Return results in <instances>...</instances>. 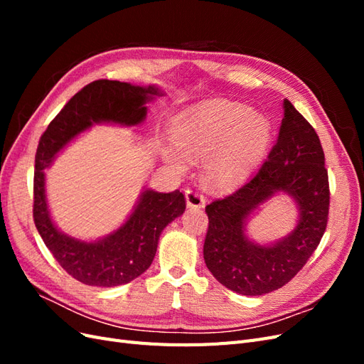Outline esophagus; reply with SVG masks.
<instances>
[{
  "label": "esophagus",
  "instance_id": "1",
  "mask_svg": "<svg viewBox=\"0 0 364 364\" xmlns=\"http://www.w3.org/2000/svg\"><path fill=\"white\" fill-rule=\"evenodd\" d=\"M185 199H186V206L188 208H203L205 206L203 196L194 190H186Z\"/></svg>",
  "mask_w": 364,
  "mask_h": 364
}]
</instances>
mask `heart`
I'll use <instances>...</instances> for the list:
<instances>
[{"mask_svg": "<svg viewBox=\"0 0 364 364\" xmlns=\"http://www.w3.org/2000/svg\"><path fill=\"white\" fill-rule=\"evenodd\" d=\"M273 129L262 112L228 100H208L176 118L171 136L178 149L162 156L185 173L191 161L203 162L205 181L218 190L243 182L266 156Z\"/></svg>", "mask_w": 364, "mask_h": 364, "instance_id": "b5f03b06", "label": "heart"}]
</instances>
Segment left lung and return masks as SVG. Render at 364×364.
<instances>
[{
	"label": "left lung",
	"instance_id": "1",
	"mask_svg": "<svg viewBox=\"0 0 364 364\" xmlns=\"http://www.w3.org/2000/svg\"><path fill=\"white\" fill-rule=\"evenodd\" d=\"M282 109L277 144L258 171L205 209L206 267L226 289L245 296H261L287 284L313 255L326 229L329 186L321 141L289 100ZM279 193L295 202L296 225L279 240L258 244L247 234V225Z\"/></svg>",
	"mask_w": 364,
	"mask_h": 364
}]
</instances>
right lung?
<instances>
[{
	"label": "right lung",
	"instance_id": "right-lung-1",
	"mask_svg": "<svg viewBox=\"0 0 364 364\" xmlns=\"http://www.w3.org/2000/svg\"><path fill=\"white\" fill-rule=\"evenodd\" d=\"M156 85L118 80L86 85L63 106L41 136L35 159L33 218L43 243L71 277L92 287H117L144 273L156 255L162 230L185 211V197L176 190L159 193L144 186L124 223L111 234L82 240L65 234L50 213L46 170L74 139L95 124L138 127L149 103L164 97Z\"/></svg>",
	"mask_w": 364,
	"mask_h": 364
}]
</instances>
